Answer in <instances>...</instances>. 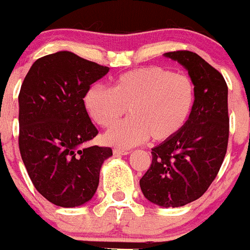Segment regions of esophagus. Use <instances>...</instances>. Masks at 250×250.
Here are the masks:
<instances>
[{"label":"esophagus","instance_id":"1","mask_svg":"<svg viewBox=\"0 0 250 250\" xmlns=\"http://www.w3.org/2000/svg\"><path fill=\"white\" fill-rule=\"evenodd\" d=\"M129 151L128 150H122V148H115L113 150V155L115 156H122V155H128Z\"/></svg>","mask_w":250,"mask_h":250}]
</instances>
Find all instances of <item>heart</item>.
Wrapping results in <instances>:
<instances>
[{"mask_svg":"<svg viewBox=\"0 0 250 250\" xmlns=\"http://www.w3.org/2000/svg\"><path fill=\"white\" fill-rule=\"evenodd\" d=\"M196 102V87L186 75L161 66L140 67L121 75L113 87L93 85L84 106L95 123L110 127L129 111L130 116L104 134V141L132 147L151 135L155 141L175 137L188 123Z\"/></svg>","mask_w":250,"mask_h":250,"instance_id":"1","label":"heart"}]
</instances>
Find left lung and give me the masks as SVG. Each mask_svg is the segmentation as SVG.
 I'll return each mask as SVG.
<instances>
[{
	"instance_id": "8db88e82",
	"label": "left lung",
	"mask_w": 250,
	"mask_h": 250,
	"mask_svg": "<svg viewBox=\"0 0 250 250\" xmlns=\"http://www.w3.org/2000/svg\"><path fill=\"white\" fill-rule=\"evenodd\" d=\"M188 71L196 102L179 134L152 148V162L140 188L160 207H183L198 200L218 175L229 141L228 84L223 75L188 50L166 53Z\"/></svg>"
}]
</instances>
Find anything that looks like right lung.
Listing matches in <instances>:
<instances>
[{
    "mask_svg": "<svg viewBox=\"0 0 250 250\" xmlns=\"http://www.w3.org/2000/svg\"><path fill=\"white\" fill-rule=\"evenodd\" d=\"M109 70L62 50L37 59L20 88V155L36 190L55 206L92 200L112 156L110 147H82L98 134L83 98Z\"/></svg>",
    "mask_w": 250,
    "mask_h": 250,
    "instance_id": "1",
    "label": "right lung"
}]
</instances>
